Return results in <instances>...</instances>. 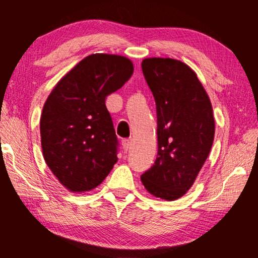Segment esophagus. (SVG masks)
I'll use <instances>...</instances> for the list:
<instances>
[{"label":"esophagus","instance_id":"obj_1","mask_svg":"<svg viewBox=\"0 0 258 258\" xmlns=\"http://www.w3.org/2000/svg\"><path fill=\"white\" fill-rule=\"evenodd\" d=\"M130 147H131V141H130V139H123V141H122L123 152L127 153V150L130 149Z\"/></svg>","mask_w":258,"mask_h":258}]
</instances>
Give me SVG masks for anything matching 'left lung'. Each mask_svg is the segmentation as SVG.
Listing matches in <instances>:
<instances>
[{
	"instance_id": "left-lung-1",
	"label": "left lung",
	"mask_w": 258,
	"mask_h": 258,
	"mask_svg": "<svg viewBox=\"0 0 258 258\" xmlns=\"http://www.w3.org/2000/svg\"><path fill=\"white\" fill-rule=\"evenodd\" d=\"M142 70L158 115V156L141 176L154 197L172 201L194 184L215 138L211 100L189 65L171 58H146Z\"/></svg>"
}]
</instances>
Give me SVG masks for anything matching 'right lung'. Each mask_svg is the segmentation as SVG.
I'll list each match as a JSON object with an SVG mask.
<instances>
[{"label":"right lung","mask_w":258,"mask_h":258,"mask_svg":"<svg viewBox=\"0 0 258 258\" xmlns=\"http://www.w3.org/2000/svg\"><path fill=\"white\" fill-rule=\"evenodd\" d=\"M132 74L128 58L96 53L65 74L47 97L40 119L43 159L69 191L97 188L116 164L117 138L105 99Z\"/></svg>","instance_id":"right-lung-1"}]
</instances>
